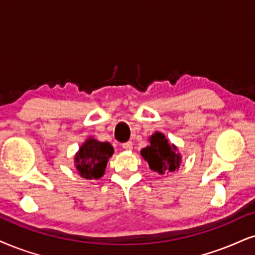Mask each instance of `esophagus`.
Wrapping results in <instances>:
<instances>
[{"instance_id": "1", "label": "esophagus", "mask_w": 255, "mask_h": 255, "mask_svg": "<svg viewBox=\"0 0 255 255\" xmlns=\"http://www.w3.org/2000/svg\"><path fill=\"white\" fill-rule=\"evenodd\" d=\"M122 146H123V149H125V150H132V142H127V143H123L122 144Z\"/></svg>"}]
</instances>
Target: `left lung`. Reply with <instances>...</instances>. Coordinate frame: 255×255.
Returning <instances> with one entry per match:
<instances>
[{
	"instance_id": "8db88e82",
	"label": "left lung",
	"mask_w": 255,
	"mask_h": 255,
	"mask_svg": "<svg viewBox=\"0 0 255 255\" xmlns=\"http://www.w3.org/2000/svg\"><path fill=\"white\" fill-rule=\"evenodd\" d=\"M149 145L140 150V155L152 171L159 175L174 172L180 168L182 156L177 146L166 139L164 134L157 131L149 137Z\"/></svg>"
}]
</instances>
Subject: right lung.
<instances>
[{"mask_svg": "<svg viewBox=\"0 0 255 255\" xmlns=\"http://www.w3.org/2000/svg\"><path fill=\"white\" fill-rule=\"evenodd\" d=\"M115 150L109 142H99L89 137L74 155L78 175L86 180H98L105 174L106 164Z\"/></svg>", "mask_w": 255, "mask_h": 255, "instance_id": "1", "label": "right lung"}]
</instances>
